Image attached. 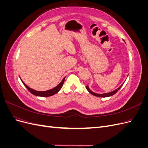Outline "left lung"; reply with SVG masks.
<instances>
[{
    "label": "left lung",
    "mask_w": 148,
    "mask_h": 148,
    "mask_svg": "<svg viewBox=\"0 0 148 148\" xmlns=\"http://www.w3.org/2000/svg\"><path fill=\"white\" fill-rule=\"evenodd\" d=\"M123 83L122 85H120V87H119L117 89H116L115 90H114V91H113L109 92L104 93V94H97V93H96V92H92V91L91 90V89L89 88L88 85V86H86V89H87V90L89 92V93H91V95H94V96H97V97H109V96H112L114 95L119 90L120 88L122 86V85L123 84Z\"/></svg>",
    "instance_id": "obj_1"
}]
</instances>
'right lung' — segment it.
<instances>
[{"mask_svg":"<svg viewBox=\"0 0 148 148\" xmlns=\"http://www.w3.org/2000/svg\"><path fill=\"white\" fill-rule=\"evenodd\" d=\"M65 78V77L64 78V79H62V81L55 88H53L51 89H49V90H47V91H38L34 90V89H31V88H29L27 85H26L23 81H22L21 79V80L22 83H23V84L25 85V86L28 89V91L31 93H32L33 95L36 96H41V97H48V96H51L56 95V93H57L60 90V89L62 88V86H63V84H64Z\"/></svg>","mask_w":148,"mask_h":148,"instance_id":"obj_1","label":"right lung"}]
</instances>
